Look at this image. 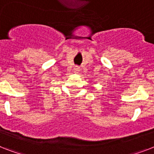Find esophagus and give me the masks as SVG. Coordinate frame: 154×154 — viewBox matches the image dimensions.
<instances>
[{
    "instance_id": "34e87169",
    "label": "esophagus",
    "mask_w": 154,
    "mask_h": 154,
    "mask_svg": "<svg viewBox=\"0 0 154 154\" xmlns=\"http://www.w3.org/2000/svg\"><path fill=\"white\" fill-rule=\"evenodd\" d=\"M73 72H74L75 73H78V72H80V67H78V66H75V67L73 68Z\"/></svg>"
}]
</instances>
